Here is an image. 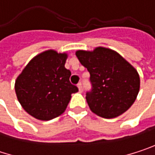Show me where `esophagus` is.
Wrapping results in <instances>:
<instances>
[{
    "instance_id": "34e87169",
    "label": "esophagus",
    "mask_w": 155,
    "mask_h": 155,
    "mask_svg": "<svg viewBox=\"0 0 155 155\" xmlns=\"http://www.w3.org/2000/svg\"><path fill=\"white\" fill-rule=\"evenodd\" d=\"M78 89H79V91L80 92H82V91H83V87H82V84L80 82V83H78Z\"/></svg>"
}]
</instances>
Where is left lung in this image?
<instances>
[{
	"label": "left lung",
	"instance_id": "left-lung-1",
	"mask_svg": "<svg viewBox=\"0 0 155 155\" xmlns=\"http://www.w3.org/2000/svg\"><path fill=\"white\" fill-rule=\"evenodd\" d=\"M80 63L91 74L92 89L86 93L91 110L104 118L122 115L135 102L140 89L137 71L117 52L98 47L78 50Z\"/></svg>",
	"mask_w": 155,
	"mask_h": 155
}]
</instances>
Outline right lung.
I'll return each mask as SVG.
<instances>
[{
    "instance_id": "add662e5",
    "label": "right lung",
    "mask_w": 155,
    "mask_h": 155,
    "mask_svg": "<svg viewBox=\"0 0 155 155\" xmlns=\"http://www.w3.org/2000/svg\"><path fill=\"white\" fill-rule=\"evenodd\" d=\"M68 54L49 49L34 56L15 81L17 99L24 110L38 120L62 115L78 88L64 67Z\"/></svg>"
}]
</instances>
